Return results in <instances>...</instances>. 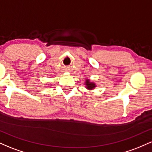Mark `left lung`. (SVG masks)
<instances>
[{
	"mask_svg": "<svg viewBox=\"0 0 152 152\" xmlns=\"http://www.w3.org/2000/svg\"><path fill=\"white\" fill-rule=\"evenodd\" d=\"M86 85L87 86V88H88V89H92V88H94L95 87V84L91 83V82H90L88 80H87L86 81Z\"/></svg>",
	"mask_w": 152,
	"mask_h": 152,
	"instance_id": "left-lung-1",
	"label": "left lung"
}]
</instances>
